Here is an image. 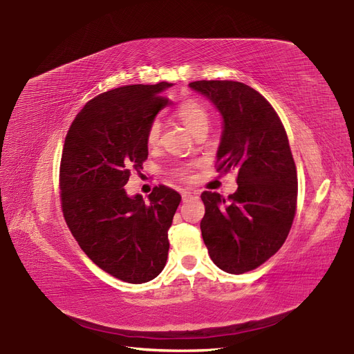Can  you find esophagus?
Returning <instances> with one entry per match:
<instances>
[{
	"mask_svg": "<svg viewBox=\"0 0 354 354\" xmlns=\"http://www.w3.org/2000/svg\"><path fill=\"white\" fill-rule=\"evenodd\" d=\"M192 199H198V195L194 194V192H183L182 194V201L183 202H189Z\"/></svg>",
	"mask_w": 354,
	"mask_h": 354,
	"instance_id": "obj_1",
	"label": "esophagus"
}]
</instances>
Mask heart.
<instances>
[{"mask_svg":"<svg viewBox=\"0 0 354 354\" xmlns=\"http://www.w3.org/2000/svg\"><path fill=\"white\" fill-rule=\"evenodd\" d=\"M176 115L180 119V122L187 126V129L192 135H196L198 132H202V130H207L209 129V113L207 111V109L203 107L199 102L196 100H187L183 102L178 110H176ZM160 136V123L158 120H155L151 127H149V132H147V143L153 146L158 143ZM187 167H183V169L179 171V174L183 176L187 175Z\"/></svg>","mask_w":354,"mask_h":354,"instance_id":"1","label":"heart"}]
</instances>
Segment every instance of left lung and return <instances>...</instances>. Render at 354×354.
I'll use <instances>...</instances> for the list:
<instances>
[{
	"label": "left lung",
	"instance_id": "1",
	"mask_svg": "<svg viewBox=\"0 0 354 354\" xmlns=\"http://www.w3.org/2000/svg\"><path fill=\"white\" fill-rule=\"evenodd\" d=\"M189 87L222 118L218 171L238 174L228 198L205 191L201 231L216 267L243 274L281 248L297 205V171L286 129L264 96L231 80H201Z\"/></svg>",
	"mask_w": 354,
	"mask_h": 354
}]
</instances>
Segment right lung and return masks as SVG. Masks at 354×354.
<instances>
[{"instance_id": "1", "label": "right lung", "mask_w": 354, "mask_h": 354, "mask_svg": "<svg viewBox=\"0 0 354 354\" xmlns=\"http://www.w3.org/2000/svg\"><path fill=\"white\" fill-rule=\"evenodd\" d=\"M172 83L123 86L91 99L73 120L60 165L62 208L86 255L122 281L142 284L165 268L167 230L180 195L156 187L129 196L130 171L147 158V132Z\"/></svg>"}]
</instances>
